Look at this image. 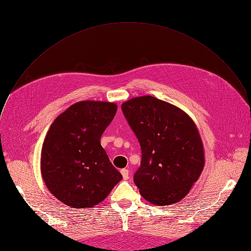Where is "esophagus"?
<instances>
[{"label":"esophagus","instance_id":"obj_1","mask_svg":"<svg viewBox=\"0 0 251 251\" xmlns=\"http://www.w3.org/2000/svg\"><path fill=\"white\" fill-rule=\"evenodd\" d=\"M121 174H122V176L124 179H128L129 178V171L126 170V169H123L121 170Z\"/></svg>","mask_w":251,"mask_h":251}]
</instances>
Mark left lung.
Masks as SVG:
<instances>
[{
	"label": "left lung",
	"mask_w": 251,
	"mask_h": 251,
	"mask_svg": "<svg viewBox=\"0 0 251 251\" xmlns=\"http://www.w3.org/2000/svg\"><path fill=\"white\" fill-rule=\"evenodd\" d=\"M121 108L141 147V164L134 175L141 196L156 206L179 202L205 165L195 122L181 109L152 96L132 98Z\"/></svg>",
	"instance_id": "1"
}]
</instances>
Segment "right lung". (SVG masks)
<instances>
[{
	"mask_svg": "<svg viewBox=\"0 0 251 251\" xmlns=\"http://www.w3.org/2000/svg\"><path fill=\"white\" fill-rule=\"evenodd\" d=\"M116 112L115 103L80 101L50 126L40 169L47 189L61 203L75 209L95 207L122 179L100 142Z\"/></svg>",
	"mask_w": 251,
	"mask_h": 251,
	"instance_id": "add662e5",
	"label": "right lung"
}]
</instances>
